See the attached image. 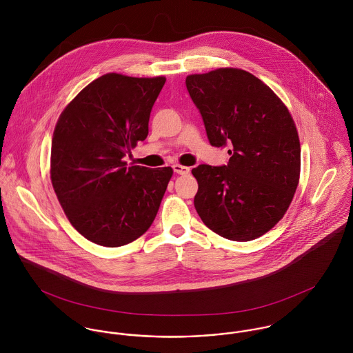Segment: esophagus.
Returning a JSON list of instances; mask_svg holds the SVG:
<instances>
[{
	"label": "esophagus",
	"mask_w": 353,
	"mask_h": 353,
	"mask_svg": "<svg viewBox=\"0 0 353 353\" xmlns=\"http://www.w3.org/2000/svg\"><path fill=\"white\" fill-rule=\"evenodd\" d=\"M172 170H174V172H176L179 175H188L190 172L189 167H185V165H181V164H174Z\"/></svg>",
	"instance_id": "esophagus-1"
}]
</instances>
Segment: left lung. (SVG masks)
<instances>
[{
  "instance_id": "left-lung-1",
  "label": "left lung",
  "mask_w": 353,
  "mask_h": 353,
  "mask_svg": "<svg viewBox=\"0 0 353 353\" xmlns=\"http://www.w3.org/2000/svg\"><path fill=\"white\" fill-rule=\"evenodd\" d=\"M213 147H230L227 165L200 164L194 206L217 235L249 242L285 214L301 175L295 122L279 97L252 73L220 68L186 77Z\"/></svg>"
}]
</instances>
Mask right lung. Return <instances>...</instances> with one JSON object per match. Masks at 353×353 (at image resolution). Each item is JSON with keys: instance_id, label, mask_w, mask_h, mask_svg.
Instances as JSON below:
<instances>
[{"instance_id": "1", "label": "right lung", "mask_w": 353, "mask_h": 353, "mask_svg": "<svg viewBox=\"0 0 353 353\" xmlns=\"http://www.w3.org/2000/svg\"><path fill=\"white\" fill-rule=\"evenodd\" d=\"M165 79L107 73L59 115L51 141V183L70 224L88 241L128 245L151 227L171 167H128L123 157L148 136Z\"/></svg>"}]
</instances>
